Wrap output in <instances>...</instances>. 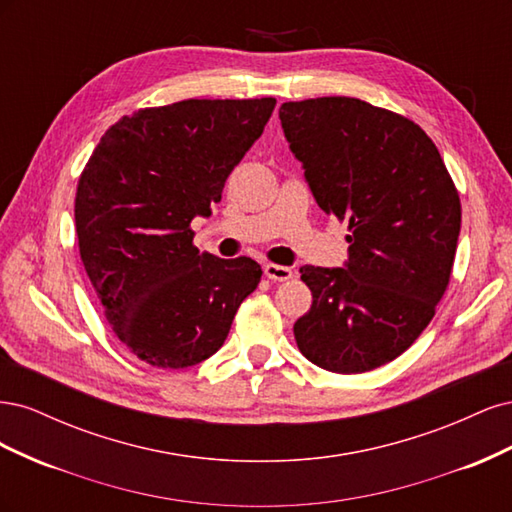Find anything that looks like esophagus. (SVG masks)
<instances>
[{"label":"esophagus","mask_w":512,"mask_h":512,"mask_svg":"<svg viewBox=\"0 0 512 512\" xmlns=\"http://www.w3.org/2000/svg\"><path fill=\"white\" fill-rule=\"evenodd\" d=\"M265 275L269 277L271 282H286L292 277V269L290 267H282V265H265Z\"/></svg>","instance_id":"1"}]
</instances>
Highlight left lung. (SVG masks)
I'll list each match as a JSON object with an SVG mask.
<instances>
[{
  "label": "left lung",
  "mask_w": 512,
  "mask_h": 512,
  "mask_svg": "<svg viewBox=\"0 0 512 512\" xmlns=\"http://www.w3.org/2000/svg\"><path fill=\"white\" fill-rule=\"evenodd\" d=\"M280 121L318 207L346 222L344 267H301L294 322L307 361L363 374L406 352L436 314L461 230L455 183L414 121L356 98L286 102Z\"/></svg>",
  "instance_id": "1"
}]
</instances>
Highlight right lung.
<instances>
[{
	"label": "right lung",
	"mask_w": 512,
	"mask_h": 512,
	"mask_svg": "<svg viewBox=\"0 0 512 512\" xmlns=\"http://www.w3.org/2000/svg\"><path fill=\"white\" fill-rule=\"evenodd\" d=\"M275 108L260 100H183L119 119L79 179L76 237L104 316L138 359L162 369L203 363L260 282L252 258L192 245L228 175Z\"/></svg>",
	"instance_id": "1"
}]
</instances>
